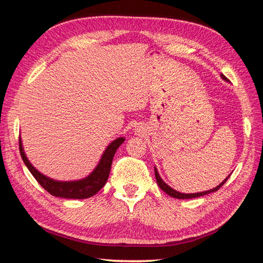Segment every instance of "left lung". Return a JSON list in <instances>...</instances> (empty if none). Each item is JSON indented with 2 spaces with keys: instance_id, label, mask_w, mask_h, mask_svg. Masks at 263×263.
Returning <instances> with one entry per match:
<instances>
[{
  "instance_id": "left-lung-1",
  "label": "left lung",
  "mask_w": 263,
  "mask_h": 263,
  "mask_svg": "<svg viewBox=\"0 0 263 263\" xmlns=\"http://www.w3.org/2000/svg\"><path fill=\"white\" fill-rule=\"evenodd\" d=\"M221 77H222L223 80L227 81V77H226L224 75H221ZM155 178H156V181H157V183H158L159 188H161L164 193H166V194L168 195V196L174 197V198H178V199H187V198H196V197H200V196H204V195H208V194H210V193L217 192V190H219L221 187H222V184H223L226 181H227L229 176H228L227 178H226V179L223 180V181L221 182V183L219 184V186H217L215 188L206 190V192L195 193V194H182V193H179V192H177V190H174L173 188L170 187L168 184H166L165 182H164L163 180H162V178L159 177V174H158V172H157L156 167H155Z\"/></svg>"
}]
</instances>
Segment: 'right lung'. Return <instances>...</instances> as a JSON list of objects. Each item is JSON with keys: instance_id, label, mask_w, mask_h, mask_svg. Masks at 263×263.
<instances>
[{"instance_id": "right-lung-1", "label": "right lung", "mask_w": 263, "mask_h": 263, "mask_svg": "<svg viewBox=\"0 0 263 263\" xmlns=\"http://www.w3.org/2000/svg\"><path fill=\"white\" fill-rule=\"evenodd\" d=\"M124 138H117L116 140L112 141L109 146L106 148L105 153L102 154L99 164H98L95 171L90 176L77 181H57V180L50 179L43 176L42 173L39 172L25 155L22 139L19 138V152L22 155L25 165L33 174L41 186H42L46 192L55 197L61 198H73V199H84L92 197L99 190L105 186L108 177H109L112 158H114L117 148L124 142Z\"/></svg>"}]
</instances>
